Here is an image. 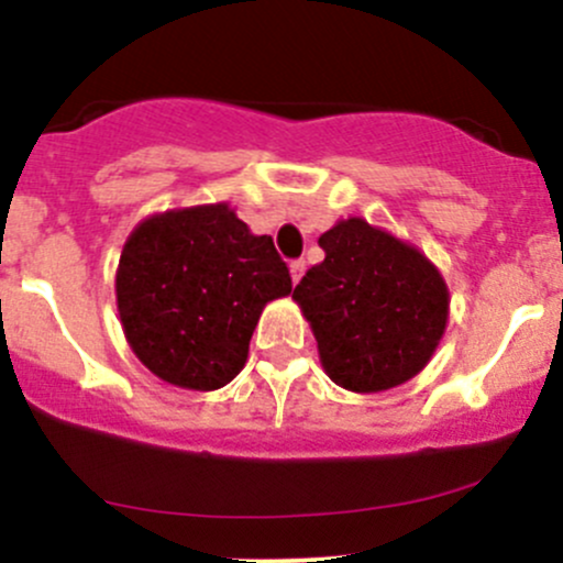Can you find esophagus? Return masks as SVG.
<instances>
[{
    "instance_id": "obj_1",
    "label": "esophagus",
    "mask_w": 563,
    "mask_h": 563,
    "mask_svg": "<svg viewBox=\"0 0 563 563\" xmlns=\"http://www.w3.org/2000/svg\"><path fill=\"white\" fill-rule=\"evenodd\" d=\"M305 269H307L305 258H294V262H291V280L299 283L301 275H305Z\"/></svg>"
}]
</instances>
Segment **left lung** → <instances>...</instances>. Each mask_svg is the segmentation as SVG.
<instances>
[{
	"label": "left lung",
	"instance_id": "obj_1",
	"mask_svg": "<svg viewBox=\"0 0 563 563\" xmlns=\"http://www.w3.org/2000/svg\"><path fill=\"white\" fill-rule=\"evenodd\" d=\"M327 258L310 266L294 299L310 321L323 369L358 394L410 380L448 323V288L423 253L361 218L321 234Z\"/></svg>",
	"mask_w": 563,
	"mask_h": 563
}]
</instances>
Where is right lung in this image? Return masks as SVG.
<instances>
[{
	"instance_id": "1",
	"label": "right lung",
	"mask_w": 563,
	"mask_h": 563,
	"mask_svg": "<svg viewBox=\"0 0 563 563\" xmlns=\"http://www.w3.org/2000/svg\"><path fill=\"white\" fill-rule=\"evenodd\" d=\"M291 288L272 236L251 234L227 205L147 218L123 245L115 277L137 358L162 380L197 390L240 375L264 305Z\"/></svg>"
}]
</instances>
